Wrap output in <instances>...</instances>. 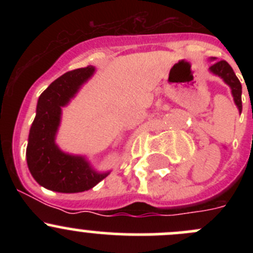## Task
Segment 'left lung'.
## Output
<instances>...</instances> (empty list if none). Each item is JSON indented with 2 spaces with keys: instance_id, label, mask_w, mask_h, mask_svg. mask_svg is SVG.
I'll return each instance as SVG.
<instances>
[{
  "instance_id": "obj_1",
  "label": "left lung",
  "mask_w": 253,
  "mask_h": 253,
  "mask_svg": "<svg viewBox=\"0 0 253 253\" xmlns=\"http://www.w3.org/2000/svg\"><path fill=\"white\" fill-rule=\"evenodd\" d=\"M209 62H213L209 67V72L214 76H218L223 79L225 84H228L231 90V95L234 98V103L237 106V110L240 114L242 111V101H241V93L242 86L240 83L239 78L236 77L235 72L233 71L231 66L226 61H216L215 57L209 58Z\"/></svg>"
}]
</instances>
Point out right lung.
I'll return each instance as SVG.
<instances>
[{"instance_id":"add662e5","label":"right lung","mask_w":253,"mask_h":253,"mask_svg":"<svg viewBox=\"0 0 253 253\" xmlns=\"http://www.w3.org/2000/svg\"><path fill=\"white\" fill-rule=\"evenodd\" d=\"M94 73V66L70 71L53 81L38 100L37 115L28 137L27 164L34 180L50 191L84 192L110 174L98 171L85 155L70 154L56 144L62 109Z\"/></svg>"}]
</instances>
